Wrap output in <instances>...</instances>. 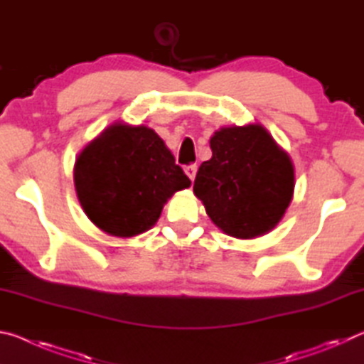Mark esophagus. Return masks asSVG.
<instances>
[{
  "instance_id": "1",
  "label": "esophagus",
  "mask_w": 364,
  "mask_h": 364,
  "mask_svg": "<svg viewBox=\"0 0 364 364\" xmlns=\"http://www.w3.org/2000/svg\"><path fill=\"white\" fill-rule=\"evenodd\" d=\"M184 173H186V175L189 176V180H191V181H194L196 173H197V165H196V164L186 165V167H184Z\"/></svg>"
}]
</instances>
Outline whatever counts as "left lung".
Returning <instances> with one entry per match:
<instances>
[{
    "mask_svg": "<svg viewBox=\"0 0 364 364\" xmlns=\"http://www.w3.org/2000/svg\"><path fill=\"white\" fill-rule=\"evenodd\" d=\"M212 159L197 170L194 194L228 236L252 239L279 223L294 193L287 152L262 125L228 127L210 138Z\"/></svg>",
    "mask_w": 364,
    "mask_h": 364,
    "instance_id": "left-lung-1",
    "label": "left lung"
}]
</instances>
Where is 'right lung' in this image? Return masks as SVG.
I'll return each instance as SVG.
<instances>
[{"mask_svg":"<svg viewBox=\"0 0 364 364\" xmlns=\"http://www.w3.org/2000/svg\"><path fill=\"white\" fill-rule=\"evenodd\" d=\"M73 181L88 218L119 237L149 230L167 199L191 186L156 132L125 123H114L85 147Z\"/></svg>","mask_w":364,"mask_h":364,"instance_id":"obj_1","label":"right lung"}]
</instances>
